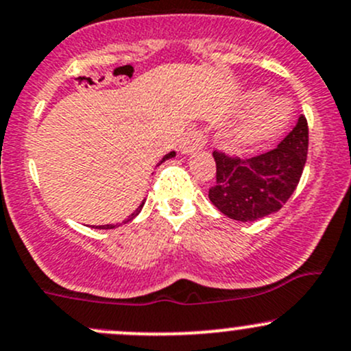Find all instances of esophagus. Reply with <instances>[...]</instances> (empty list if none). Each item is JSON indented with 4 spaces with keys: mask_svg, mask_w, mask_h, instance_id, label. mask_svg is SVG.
<instances>
[{
    "mask_svg": "<svg viewBox=\"0 0 351 351\" xmlns=\"http://www.w3.org/2000/svg\"><path fill=\"white\" fill-rule=\"evenodd\" d=\"M204 146H205L204 132L198 131V129H190V131H186L185 136L182 138V143H180V149H182V153L185 154L195 153V151H198Z\"/></svg>",
    "mask_w": 351,
    "mask_h": 351,
    "instance_id": "34e87169",
    "label": "esophagus"
}]
</instances>
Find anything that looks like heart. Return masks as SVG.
Returning a JSON list of instances; mask_svg holds the SVG:
<instances>
[{
  "label": "heart",
  "instance_id": "heart-1",
  "mask_svg": "<svg viewBox=\"0 0 351 351\" xmlns=\"http://www.w3.org/2000/svg\"><path fill=\"white\" fill-rule=\"evenodd\" d=\"M259 95H252L250 101H256ZM289 119V108L282 101H269L259 108L245 123L234 128L228 134V145L235 149L256 146L265 139L272 138L286 126Z\"/></svg>",
  "mask_w": 351,
  "mask_h": 351
}]
</instances>
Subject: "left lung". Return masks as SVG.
<instances>
[{
  "label": "left lung",
  "instance_id": "obj_1",
  "mask_svg": "<svg viewBox=\"0 0 351 351\" xmlns=\"http://www.w3.org/2000/svg\"><path fill=\"white\" fill-rule=\"evenodd\" d=\"M308 121L298 119L278 147L252 158L213 151L217 182L208 198L223 215L254 222L282 208L296 190L308 156Z\"/></svg>",
  "mask_w": 351,
  "mask_h": 351
}]
</instances>
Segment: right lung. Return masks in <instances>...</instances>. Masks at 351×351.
<instances>
[{
    "instance_id": "obj_1",
    "label": "right lung",
    "mask_w": 351,
    "mask_h": 351,
    "mask_svg": "<svg viewBox=\"0 0 351 351\" xmlns=\"http://www.w3.org/2000/svg\"><path fill=\"white\" fill-rule=\"evenodd\" d=\"M173 156H175V151H171V153H168V154H166V156L163 158V160H161V161H160V163H158L156 166H160L161 163H163V161H166V160H169V158H173ZM143 205H145V200H143V204H141V205H139V206H138V208H136V210H134V212H132V213H131V215H129L128 222H129V220H132V219H134V217H136V215H138V213H139V212H141ZM116 227H117V225L110 223V225H99V227H95V228H116Z\"/></svg>"
}]
</instances>
